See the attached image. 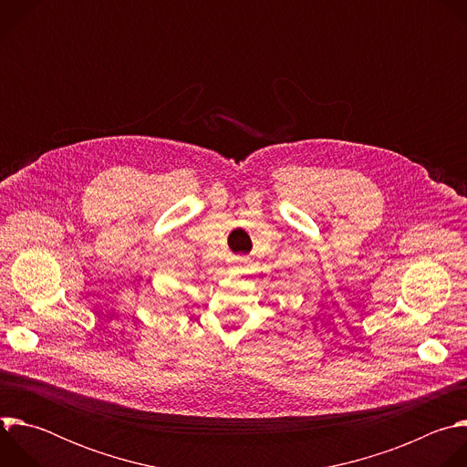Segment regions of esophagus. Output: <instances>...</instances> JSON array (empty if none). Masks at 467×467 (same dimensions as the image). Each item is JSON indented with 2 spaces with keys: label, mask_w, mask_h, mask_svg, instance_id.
I'll return each instance as SVG.
<instances>
[{
  "label": "esophagus",
  "mask_w": 467,
  "mask_h": 467,
  "mask_svg": "<svg viewBox=\"0 0 467 467\" xmlns=\"http://www.w3.org/2000/svg\"><path fill=\"white\" fill-rule=\"evenodd\" d=\"M244 262H245V260H244V258H242V256H236V258H234V260H233V264H234V265H242V264H244Z\"/></svg>",
  "instance_id": "esophagus-1"
}]
</instances>
